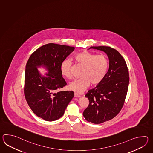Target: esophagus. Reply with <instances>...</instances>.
<instances>
[{"label": "esophagus", "mask_w": 153, "mask_h": 153, "mask_svg": "<svg viewBox=\"0 0 153 153\" xmlns=\"http://www.w3.org/2000/svg\"><path fill=\"white\" fill-rule=\"evenodd\" d=\"M74 97H80L81 96L80 94H77V93H74Z\"/></svg>", "instance_id": "1"}]
</instances>
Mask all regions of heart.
I'll return each instance as SVG.
<instances>
[{
  "label": "heart",
  "instance_id": "heart-1",
  "mask_svg": "<svg viewBox=\"0 0 153 153\" xmlns=\"http://www.w3.org/2000/svg\"><path fill=\"white\" fill-rule=\"evenodd\" d=\"M74 59L75 62L83 67L81 73L82 78L71 82L69 88L73 91L81 93L91 84H100L104 79L109 67V59L105 55H97L88 51L77 53ZM71 62L65 59L60 65L62 75L69 79H72Z\"/></svg>",
  "mask_w": 153,
  "mask_h": 153
}]
</instances>
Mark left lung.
<instances>
[{
  "instance_id": "8db88e82",
  "label": "left lung",
  "mask_w": 153,
  "mask_h": 153,
  "mask_svg": "<svg viewBox=\"0 0 153 153\" xmlns=\"http://www.w3.org/2000/svg\"><path fill=\"white\" fill-rule=\"evenodd\" d=\"M104 51L109 60V68L104 79L88 91L85 97L89 104L83 116L88 122L101 124L119 113L127 95L130 78L126 63L117 50L109 46H91Z\"/></svg>"
}]
</instances>
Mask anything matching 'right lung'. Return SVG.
<instances>
[{"instance_id":"obj_1","label":"right lung","mask_w":153,"mask_h":153,"mask_svg":"<svg viewBox=\"0 0 153 153\" xmlns=\"http://www.w3.org/2000/svg\"><path fill=\"white\" fill-rule=\"evenodd\" d=\"M74 47L49 43L40 47L27 62L24 94L33 112L48 121L59 119L74 97L73 91H59L67 85L62 77L60 65L74 50ZM45 67L49 71L42 77L37 67Z\"/></svg>"}]
</instances>
